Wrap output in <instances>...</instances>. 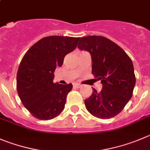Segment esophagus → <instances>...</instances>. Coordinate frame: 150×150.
Instances as JSON below:
<instances>
[{"instance_id": "34e87169", "label": "esophagus", "mask_w": 150, "mask_h": 150, "mask_svg": "<svg viewBox=\"0 0 150 150\" xmlns=\"http://www.w3.org/2000/svg\"><path fill=\"white\" fill-rule=\"evenodd\" d=\"M81 86V85L79 84V83H73V88H75V89H78Z\"/></svg>"}]
</instances>
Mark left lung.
<instances>
[{"mask_svg":"<svg viewBox=\"0 0 150 150\" xmlns=\"http://www.w3.org/2000/svg\"><path fill=\"white\" fill-rule=\"evenodd\" d=\"M78 47L90 53L92 73L103 85L100 92L93 89L84 100L86 110L102 119L117 115L133 93L135 75L132 60L119 46L103 36L79 38Z\"/></svg>","mask_w":150,"mask_h":150,"instance_id":"1","label":"left lung"}]
</instances>
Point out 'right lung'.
<instances>
[{
  "label": "right lung",
  "mask_w": 150,
  "mask_h": 150,
  "mask_svg": "<svg viewBox=\"0 0 150 150\" xmlns=\"http://www.w3.org/2000/svg\"><path fill=\"white\" fill-rule=\"evenodd\" d=\"M80 38L49 36L29 49L17 72V91L22 103L35 118L47 121L58 116L65 107L72 84L53 83L56 67L76 48Z\"/></svg>",
  "instance_id": "right-lung-1"
}]
</instances>
